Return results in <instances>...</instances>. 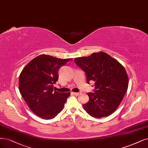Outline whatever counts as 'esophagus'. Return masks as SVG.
<instances>
[{
	"mask_svg": "<svg viewBox=\"0 0 148 148\" xmlns=\"http://www.w3.org/2000/svg\"><path fill=\"white\" fill-rule=\"evenodd\" d=\"M72 94H73L74 95H76V96H78V95L79 94V92H72Z\"/></svg>",
	"mask_w": 148,
	"mask_h": 148,
	"instance_id": "esophagus-1",
	"label": "esophagus"
}]
</instances>
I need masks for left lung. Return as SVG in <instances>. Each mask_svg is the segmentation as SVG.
Listing matches in <instances>:
<instances>
[{
  "label": "left lung",
  "mask_w": 148,
  "mask_h": 148,
  "mask_svg": "<svg viewBox=\"0 0 148 148\" xmlns=\"http://www.w3.org/2000/svg\"><path fill=\"white\" fill-rule=\"evenodd\" d=\"M75 63L86 73L87 83L95 82L94 92L83 105L86 112L95 118L111 114L119 106L128 88V76L118 60L103 52L77 58Z\"/></svg>",
  "instance_id": "obj_1"
}]
</instances>
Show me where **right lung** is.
Wrapping results in <instances>:
<instances>
[{
  "label": "right lung",
  "mask_w": 148,
  "mask_h": 148,
  "mask_svg": "<svg viewBox=\"0 0 148 148\" xmlns=\"http://www.w3.org/2000/svg\"><path fill=\"white\" fill-rule=\"evenodd\" d=\"M72 59H61L42 54L23 69L19 78V89L31 111L44 119H51L62 110L70 92L53 89L59 69Z\"/></svg>",
  "instance_id": "1"
}]
</instances>
